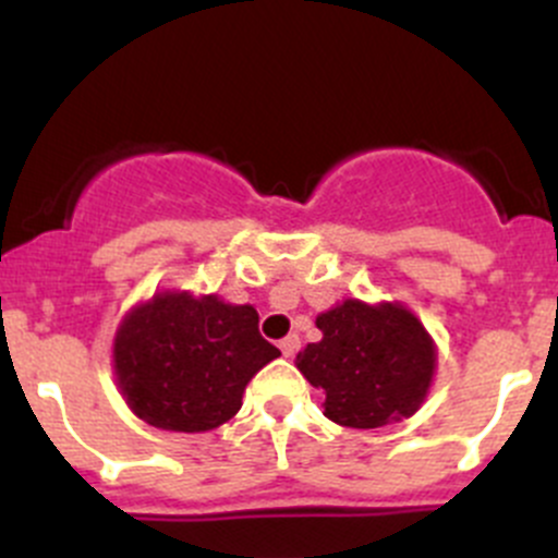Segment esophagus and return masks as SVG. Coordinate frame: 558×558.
Listing matches in <instances>:
<instances>
[{
    "label": "esophagus",
    "instance_id": "esophagus-1",
    "mask_svg": "<svg viewBox=\"0 0 558 558\" xmlns=\"http://www.w3.org/2000/svg\"><path fill=\"white\" fill-rule=\"evenodd\" d=\"M280 351H283L286 356H294L296 351H300V335H289V338L280 340Z\"/></svg>",
    "mask_w": 558,
    "mask_h": 558
}]
</instances>
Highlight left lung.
Returning a JSON list of instances; mask_svg holds the SVG:
<instances>
[{
  "instance_id": "8db88e82",
  "label": "left lung",
  "mask_w": 558,
  "mask_h": 558,
  "mask_svg": "<svg viewBox=\"0 0 558 558\" xmlns=\"http://www.w3.org/2000/svg\"><path fill=\"white\" fill-rule=\"evenodd\" d=\"M318 343L296 367L324 389V416L345 428H381L414 414L436 371V345L423 322L400 302L343 300L316 318Z\"/></svg>"
}]
</instances>
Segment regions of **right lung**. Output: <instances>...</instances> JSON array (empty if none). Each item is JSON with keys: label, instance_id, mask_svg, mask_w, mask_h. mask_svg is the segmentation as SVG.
<instances>
[{"label": "right lung", "instance_id": "right-lung-1", "mask_svg": "<svg viewBox=\"0 0 558 558\" xmlns=\"http://www.w3.org/2000/svg\"><path fill=\"white\" fill-rule=\"evenodd\" d=\"M280 356L253 305L160 291L122 318L113 373L130 411L177 434H204L240 411L247 381Z\"/></svg>", "mask_w": 558, "mask_h": 558}]
</instances>
